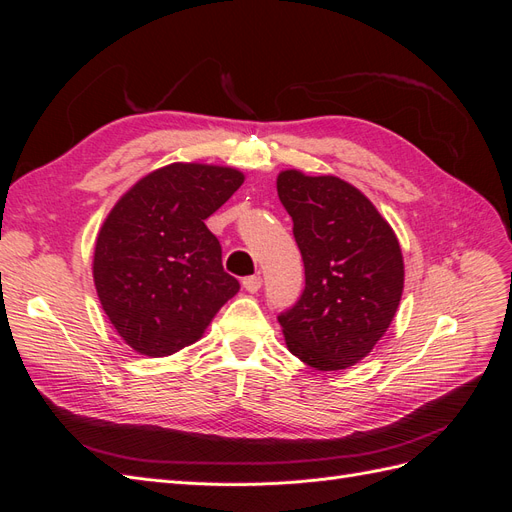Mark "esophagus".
I'll list each match as a JSON object with an SVG mask.
<instances>
[{
	"label": "esophagus",
	"instance_id": "1",
	"mask_svg": "<svg viewBox=\"0 0 512 512\" xmlns=\"http://www.w3.org/2000/svg\"><path fill=\"white\" fill-rule=\"evenodd\" d=\"M260 286H262V277L260 275H250V277H245V280H243V288L247 292H258Z\"/></svg>",
	"mask_w": 512,
	"mask_h": 512
}]
</instances>
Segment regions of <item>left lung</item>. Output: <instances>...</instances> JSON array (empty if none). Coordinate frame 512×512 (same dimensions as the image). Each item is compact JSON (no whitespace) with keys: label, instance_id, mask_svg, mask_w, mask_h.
Returning a JSON list of instances; mask_svg holds the SVG:
<instances>
[{"label":"left lung","instance_id":"1","mask_svg":"<svg viewBox=\"0 0 512 512\" xmlns=\"http://www.w3.org/2000/svg\"><path fill=\"white\" fill-rule=\"evenodd\" d=\"M277 196L305 267L301 299L277 316L286 346L309 367L346 369L395 318L404 292L399 241L371 200L339 177L282 170Z\"/></svg>","mask_w":512,"mask_h":512}]
</instances>
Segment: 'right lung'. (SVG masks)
Instances as JSON below:
<instances>
[{"label":"right lung","mask_w":512,"mask_h":512,"mask_svg":"<svg viewBox=\"0 0 512 512\" xmlns=\"http://www.w3.org/2000/svg\"><path fill=\"white\" fill-rule=\"evenodd\" d=\"M243 179L237 168L175 162L136 181L106 215L94 284L104 314L138 354L168 356L198 342L239 292L205 220Z\"/></svg>","instance_id":"add662e5"}]
</instances>
